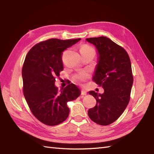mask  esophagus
Here are the masks:
<instances>
[{
    "label": "esophagus",
    "instance_id": "esophagus-1",
    "mask_svg": "<svg viewBox=\"0 0 154 154\" xmlns=\"http://www.w3.org/2000/svg\"><path fill=\"white\" fill-rule=\"evenodd\" d=\"M81 94H82V95H86L87 91L85 89H81Z\"/></svg>",
    "mask_w": 154,
    "mask_h": 154
}]
</instances>
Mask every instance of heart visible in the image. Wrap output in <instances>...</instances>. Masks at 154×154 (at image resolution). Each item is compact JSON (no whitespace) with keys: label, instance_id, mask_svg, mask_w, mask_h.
<instances>
[{"label":"heart","instance_id":"obj_1","mask_svg":"<svg viewBox=\"0 0 154 154\" xmlns=\"http://www.w3.org/2000/svg\"><path fill=\"white\" fill-rule=\"evenodd\" d=\"M89 51H94V50L92 48L89 46V45H83L80 48L81 54L85 53V52ZM89 75L87 72L83 71L77 74L76 75H75L73 77V80L77 83H81V82H83V81H86L88 78H89Z\"/></svg>","mask_w":154,"mask_h":154}]
</instances>
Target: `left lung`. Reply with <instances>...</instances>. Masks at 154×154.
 <instances>
[{
    "label": "left lung",
    "instance_id": "left-lung-1",
    "mask_svg": "<svg viewBox=\"0 0 154 154\" xmlns=\"http://www.w3.org/2000/svg\"><path fill=\"white\" fill-rule=\"evenodd\" d=\"M86 40L97 50L93 80L104 89L103 94L89 92L97 104L89 110L88 115L95 123L106 126L119 119L129 103L133 85L131 62L126 50L109 38L100 36Z\"/></svg>",
    "mask_w": 154,
    "mask_h": 154
}]
</instances>
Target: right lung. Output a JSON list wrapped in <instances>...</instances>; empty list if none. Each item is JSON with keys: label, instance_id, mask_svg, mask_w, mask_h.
I'll list each match as a JSON object with an SVG mask.
<instances>
[{"label": "right lung", "instance_id": "right-lung-1", "mask_svg": "<svg viewBox=\"0 0 154 154\" xmlns=\"http://www.w3.org/2000/svg\"><path fill=\"white\" fill-rule=\"evenodd\" d=\"M81 38L62 40L56 38L42 42L28 51L22 75L26 100L34 116L46 125L55 126L67 119V102L79 97L81 91L71 83L59 91L55 85L63 65L61 54Z\"/></svg>", "mask_w": 154, "mask_h": 154}]
</instances>
